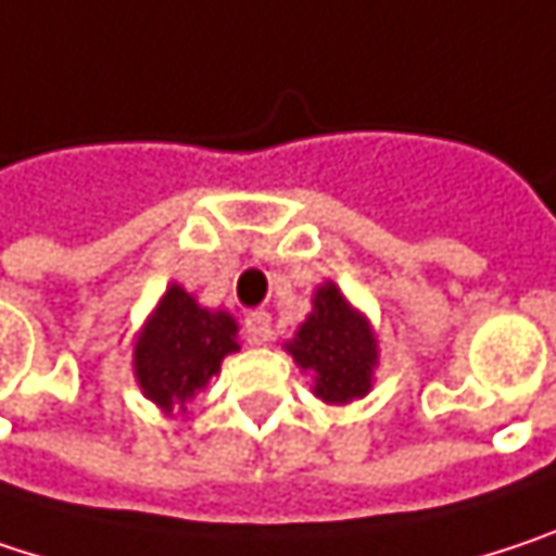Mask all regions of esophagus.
<instances>
[{
	"mask_svg": "<svg viewBox=\"0 0 556 556\" xmlns=\"http://www.w3.org/2000/svg\"><path fill=\"white\" fill-rule=\"evenodd\" d=\"M245 339L252 342V345H265V342H271V316L265 311H252L245 316Z\"/></svg>",
	"mask_w": 556,
	"mask_h": 556,
	"instance_id": "obj_1",
	"label": "esophagus"
}]
</instances>
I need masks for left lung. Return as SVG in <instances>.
Returning <instances> with one entry per match:
<instances>
[{"mask_svg": "<svg viewBox=\"0 0 556 556\" xmlns=\"http://www.w3.org/2000/svg\"><path fill=\"white\" fill-rule=\"evenodd\" d=\"M294 362L313 375V393L326 403H352L371 390L378 368V339L365 313L326 281L313 294L311 316L285 345Z\"/></svg>", "mask_w": 556, "mask_h": 556, "instance_id": "1", "label": "left lung"}]
</instances>
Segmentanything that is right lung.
<instances>
[{
  "label": "right lung",
  "mask_w": 556,
  "mask_h": 556,
  "mask_svg": "<svg viewBox=\"0 0 556 556\" xmlns=\"http://www.w3.org/2000/svg\"><path fill=\"white\" fill-rule=\"evenodd\" d=\"M230 352H240L237 319L201 307L181 285H169L134 342V375L147 400L173 413L175 403L185 409L207 387Z\"/></svg>",
  "instance_id": "right-lung-1"
}]
</instances>
